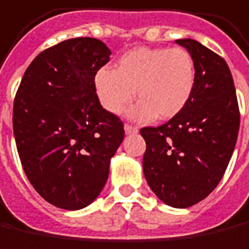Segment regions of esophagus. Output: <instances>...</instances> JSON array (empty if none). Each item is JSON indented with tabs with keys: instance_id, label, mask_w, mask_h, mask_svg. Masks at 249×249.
<instances>
[{
	"instance_id": "34e87169",
	"label": "esophagus",
	"mask_w": 249,
	"mask_h": 249,
	"mask_svg": "<svg viewBox=\"0 0 249 249\" xmlns=\"http://www.w3.org/2000/svg\"><path fill=\"white\" fill-rule=\"evenodd\" d=\"M124 133L126 134H137L138 133V128L134 126H130V124H124Z\"/></svg>"
}]
</instances>
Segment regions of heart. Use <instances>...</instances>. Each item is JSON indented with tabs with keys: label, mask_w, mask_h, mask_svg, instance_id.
I'll use <instances>...</instances> for the list:
<instances>
[{
	"label": "heart",
	"mask_w": 249,
	"mask_h": 249,
	"mask_svg": "<svg viewBox=\"0 0 249 249\" xmlns=\"http://www.w3.org/2000/svg\"><path fill=\"white\" fill-rule=\"evenodd\" d=\"M196 81L191 54L181 47H135L116 61L114 70L96 71L95 90L103 108L119 115L133 102L128 118L137 122L172 119L186 108Z\"/></svg>",
	"instance_id": "obj_1"
}]
</instances>
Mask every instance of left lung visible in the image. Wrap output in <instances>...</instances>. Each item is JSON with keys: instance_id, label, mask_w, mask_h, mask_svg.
I'll return each mask as SVG.
<instances>
[{"instance_id": "obj_1", "label": "left lung", "mask_w": 249, "mask_h": 249, "mask_svg": "<svg viewBox=\"0 0 249 249\" xmlns=\"http://www.w3.org/2000/svg\"><path fill=\"white\" fill-rule=\"evenodd\" d=\"M195 63L193 96L178 116L141 128L146 142L142 167L147 184L165 205H196L225 174L236 146L240 112L226 62L194 39H179Z\"/></svg>"}]
</instances>
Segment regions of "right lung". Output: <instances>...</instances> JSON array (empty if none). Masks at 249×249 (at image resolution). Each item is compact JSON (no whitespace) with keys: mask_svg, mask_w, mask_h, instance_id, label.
Segmentation results:
<instances>
[{"mask_svg":"<svg viewBox=\"0 0 249 249\" xmlns=\"http://www.w3.org/2000/svg\"><path fill=\"white\" fill-rule=\"evenodd\" d=\"M111 50L75 37L42 51L25 70L13 104V133L24 172L43 199L80 210L102 193L123 123L100 106L95 74Z\"/></svg>","mask_w":249,"mask_h":249,"instance_id":"right-lung-1","label":"right lung"}]
</instances>
